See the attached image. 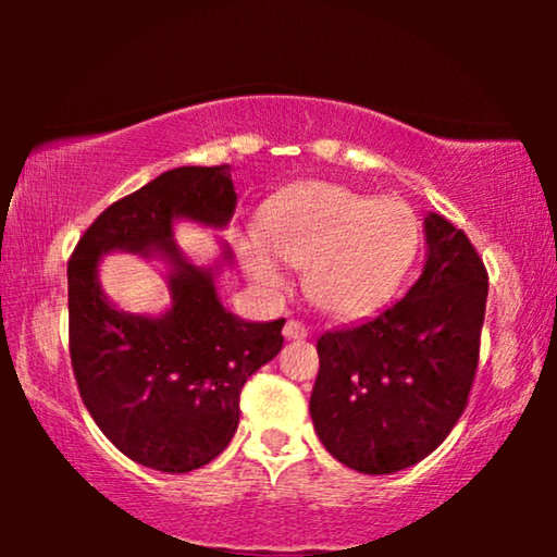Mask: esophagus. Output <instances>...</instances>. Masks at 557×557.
I'll return each mask as SVG.
<instances>
[{"mask_svg": "<svg viewBox=\"0 0 557 557\" xmlns=\"http://www.w3.org/2000/svg\"><path fill=\"white\" fill-rule=\"evenodd\" d=\"M307 334H309V330L299 322V319H288V322L284 324V337L286 339H304Z\"/></svg>", "mask_w": 557, "mask_h": 557, "instance_id": "34e87169", "label": "esophagus"}]
</instances>
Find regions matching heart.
I'll list each match as a JSON object with an SVG mask.
<instances>
[{"mask_svg":"<svg viewBox=\"0 0 557 557\" xmlns=\"http://www.w3.org/2000/svg\"><path fill=\"white\" fill-rule=\"evenodd\" d=\"M261 240L243 246L248 276L278 294L286 276L278 261L307 265V294L332 317H360L385 301L413 261L418 225L406 202L332 182H301L273 197Z\"/></svg>","mask_w":557,"mask_h":557,"instance_id":"heart-1","label":"heart"}]
</instances>
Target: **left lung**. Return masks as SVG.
I'll use <instances>...</instances> for the list:
<instances>
[{
  "instance_id": "8db88e82",
  "label": "left lung",
  "mask_w": 557,
  "mask_h": 557,
  "mask_svg": "<svg viewBox=\"0 0 557 557\" xmlns=\"http://www.w3.org/2000/svg\"><path fill=\"white\" fill-rule=\"evenodd\" d=\"M425 240L429 261L400 301L317 339L311 421L326 451L362 474L436 451L474 385L490 276L467 233L436 212Z\"/></svg>"
}]
</instances>
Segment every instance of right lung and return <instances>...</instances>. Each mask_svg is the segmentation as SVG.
I'll list each match as a JSON object with an SVG mask.
<instances>
[{
	"instance_id": "1",
	"label": "right lung",
	"mask_w": 557,
	"mask_h": 557,
	"mask_svg": "<svg viewBox=\"0 0 557 557\" xmlns=\"http://www.w3.org/2000/svg\"><path fill=\"white\" fill-rule=\"evenodd\" d=\"M231 164L177 166L121 197L81 235L67 261V339L73 375L88 413L128 459L185 474L231 444L240 391L278 355L276 322H243L225 311L202 271L180 256L172 220L223 227L235 210ZM171 258L173 307L149 320L119 312L97 286V261L109 249Z\"/></svg>"
}]
</instances>
